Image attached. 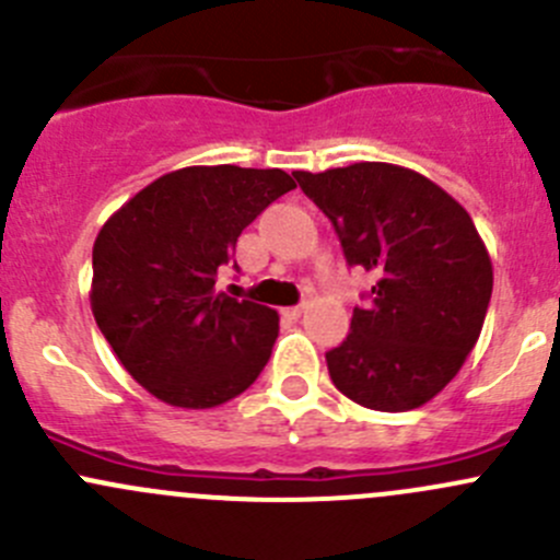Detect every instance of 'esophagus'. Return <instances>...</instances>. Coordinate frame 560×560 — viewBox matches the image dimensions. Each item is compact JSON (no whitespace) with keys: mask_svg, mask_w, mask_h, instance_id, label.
Returning a JSON list of instances; mask_svg holds the SVG:
<instances>
[{"mask_svg":"<svg viewBox=\"0 0 560 560\" xmlns=\"http://www.w3.org/2000/svg\"><path fill=\"white\" fill-rule=\"evenodd\" d=\"M303 308H306V306H290V308H284V316H290V319H298V316L303 314Z\"/></svg>","mask_w":560,"mask_h":560,"instance_id":"esophagus-1","label":"esophagus"}]
</instances>
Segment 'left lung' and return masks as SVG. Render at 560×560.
Listing matches in <instances>:
<instances>
[{
    "label": "left lung",
    "mask_w": 560,
    "mask_h": 560,
    "mask_svg": "<svg viewBox=\"0 0 560 560\" xmlns=\"http://www.w3.org/2000/svg\"><path fill=\"white\" fill-rule=\"evenodd\" d=\"M374 276L341 347L325 354L332 385L365 409L409 411L442 393L482 332L493 262L453 195L409 167L354 162L295 173Z\"/></svg>",
    "instance_id": "8db88e82"
}]
</instances>
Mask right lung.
I'll use <instances>...</instances> for the list:
<instances>
[{"mask_svg": "<svg viewBox=\"0 0 560 560\" xmlns=\"http://www.w3.org/2000/svg\"><path fill=\"white\" fill-rule=\"evenodd\" d=\"M295 189L290 173L195 165L165 173L103 224L92 314L138 385L178 409H213L254 385L279 314L217 290L238 235Z\"/></svg>", "mask_w": 560, "mask_h": 560, "instance_id": "1", "label": "right lung"}]
</instances>
